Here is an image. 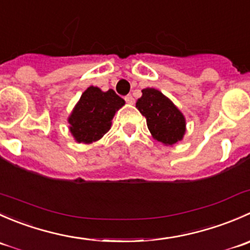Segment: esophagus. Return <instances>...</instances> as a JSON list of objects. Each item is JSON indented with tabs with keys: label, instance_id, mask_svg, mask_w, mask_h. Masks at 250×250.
Masks as SVG:
<instances>
[{
	"label": "esophagus",
	"instance_id": "obj_1",
	"mask_svg": "<svg viewBox=\"0 0 250 250\" xmlns=\"http://www.w3.org/2000/svg\"><path fill=\"white\" fill-rule=\"evenodd\" d=\"M125 103H127V104H134V98L132 97V95H125Z\"/></svg>",
	"mask_w": 250,
	"mask_h": 250
}]
</instances>
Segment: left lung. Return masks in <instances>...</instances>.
Returning <instances> with one entry per match:
<instances>
[{
	"mask_svg": "<svg viewBox=\"0 0 250 250\" xmlns=\"http://www.w3.org/2000/svg\"><path fill=\"white\" fill-rule=\"evenodd\" d=\"M137 102V109L145 116L152 137L165 145H174L183 140L186 121L181 111L170 99L155 88H145Z\"/></svg>",
	"mask_w": 250,
	"mask_h": 250,
	"instance_id": "8db88e82",
	"label": "left lung"
}]
</instances>
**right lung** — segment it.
I'll return each instance as SVG.
<instances>
[{
	"label": "right lung",
	"mask_w": 250,
	"mask_h": 250,
	"mask_svg": "<svg viewBox=\"0 0 250 250\" xmlns=\"http://www.w3.org/2000/svg\"><path fill=\"white\" fill-rule=\"evenodd\" d=\"M123 105L125 100L118 97L115 90L103 92L98 87H88L67 120L74 139L84 144L99 140L109 132L116 111Z\"/></svg>",
	"instance_id": "obj_1"
}]
</instances>
